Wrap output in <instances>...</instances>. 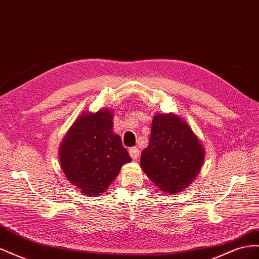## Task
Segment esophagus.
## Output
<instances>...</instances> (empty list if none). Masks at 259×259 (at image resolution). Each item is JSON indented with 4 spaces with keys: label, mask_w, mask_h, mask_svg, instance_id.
<instances>
[{
    "label": "esophagus",
    "mask_w": 259,
    "mask_h": 259,
    "mask_svg": "<svg viewBox=\"0 0 259 259\" xmlns=\"http://www.w3.org/2000/svg\"><path fill=\"white\" fill-rule=\"evenodd\" d=\"M139 149L134 147V148H131L130 149V155L132 156V159L134 161H137L139 159Z\"/></svg>",
    "instance_id": "esophagus-1"
}]
</instances>
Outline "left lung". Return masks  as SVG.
<instances>
[{
    "mask_svg": "<svg viewBox=\"0 0 259 259\" xmlns=\"http://www.w3.org/2000/svg\"><path fill=\"white\" fill-rule=\"evenodd\" d=\"M205 151L191 127L174 113L156 114L140 164L160 191H183L200 173Z\"/></svg>",
    "mask_w": 259,
    "mask_h": 259,
    "instance_id": "left-lung-1",
    "label": "left lung"
}]
</instances>
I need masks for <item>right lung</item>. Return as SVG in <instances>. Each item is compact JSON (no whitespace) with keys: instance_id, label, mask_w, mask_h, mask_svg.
Wrapping results in <instances>:
<instances>
[{"instance_id":"right-lung-1","label":"right lung","mask_w":259,"mask_h":259,"mask_svg":"<svg viewBox=\"0 0 259 259\" xmlns=\"http://www.w3.org/2000/svg\"><path fill=\"white\" fill-rule=\"evenodd\" d=\"M113 114L109 109L84 112L59 147L61 168L67 179L82 193L98 197L132 159L113 133Z\"/></svg>"}]
</instances>
